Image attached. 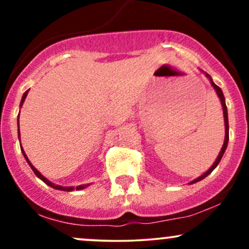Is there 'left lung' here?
I'll return each instance as SVG.
<instances>
[{"label":"left lung","mask_w":249,"mask_h":249,"mask_svg":"<svg viewBox=\"0 0 249 249\" xmlns=\"http://www.w3.org/2000/svg\"><path fill=\"white\" fill-rule=\"evenodd\" d=\"M206 76L208 77V78H210V81H211V84H212V87H213L214 89H215V91H216V93H218V96H219L220 101H221L222 110H224L225 127H226V130H225V142H224V145H222V147H221V151H220V153H219L218 158H216V160L214 161V164L212 165V166H211L210 170H208L206 173H204V174H202L201 177H199V178L194 179L193 181L191 182V184H194V182H196V181H200V180H202V179H204V178H206V177L208 176V174H210V173L212 172V171L214 170V168H215L216 166H218L219 161L221 160L222 156H224V153H225V151H226V147H227V144H228V138H230V134H228V115H227V107H226V103H225V97H224V93H222L221 89H220V88L218 87V85H215V84H214L213 81H212V78H211V76H210V75H207V73H206Z\"/></svg>","instance_id":"8db88e82"}]
</instances>
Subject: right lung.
Here are the masks:
<instances>
[{"label":"right lung","mask_w":249,"mask_h":249,"mask_svg":"<svg viewBox=\"0 0 249 249\" xmlns=\"http://www.w3.org/2000/svg\"><path fill=\"white\" fill-rule=\"evenodd\" d=\"M28 91H29V90H27V91H25V92H24V95H23V97H22V101H21V107H22V105H23V102H24L25 97H27V95H28ZM18 116H19V115H18ZM18 123H19V122H18ZM18 138H19V130H18ZM21 150H22V152H23V156H24V158H25V159H27L28 164H29V165H30V167H31V168H33L34 173H35V174H36V176H37V177H38V178H39V179H42V180H43V181H44V182H45V184H47V185H49V186H51V187L56 188V190L68 191V192H70V191H73V187H62V186H58V185H55V184H53V182H50V181H49V180H48L47 178H44V177H43V176H42V174H41V173H39V172H38V171H37V170H36V168L33 166V165H31V162L29 161V159H28V158H27V156H25V153H24L23 148H22V147H21ZM87 186H89V185H81V186H77V187H76V190H82V188H85V187H87Z\"/></svg>","instance_id":"1"}]
</instances>
